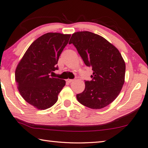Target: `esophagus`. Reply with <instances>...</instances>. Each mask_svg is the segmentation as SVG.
<instances>
[{
    "label": "esophagus",
    "instance_id": "34e87169",
    "mask_svg": "<svg viewBox=\"0 0 148 148\" xmlns=\"http://www.w3.org/2000/svg\"><path fill=\"white\" fill-rule=\"evenodd\" d=\"M74 79H66V82H68V83H71V82H74Z\"/></svg>",
    "mask_w": 148,
    "mask_h": 148
}]
</instances>
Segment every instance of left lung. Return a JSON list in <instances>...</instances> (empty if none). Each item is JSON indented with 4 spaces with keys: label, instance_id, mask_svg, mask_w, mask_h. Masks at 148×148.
<instances>
[{
    "label": "left lung",
    "instance_id": "8db88e82",
    "mask_svg": "<svg viewBox=\"0 0 148 148\" xmlns=\"http://www.w3.org/2000/svg\"><path fill=\"white\" fill-rule=\"evenodd\" d=\"M69 44H73L84 63L93 71L92 80L85 82L84 91L76 95L77 100L92 109L107 106L117 98L125 82V63L119 50L89 31L74 32Z\"/></svg>",
    "mask_w": 148,
    "mask_h": 148
}]
</instances>
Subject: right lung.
<instances>
[{
    "instance_id": "1",
    "label": "right lung",
    "mask_w": 148,
    "mask_h": 148,
    "mask_svg": "<svg viewBox=\"0 0 148 148\" xmlns=\"http://www.w3.org/2000/svg\"><path fill=\"white\" fill-rule=\"evenodd\" d=\"M71 36L44 34L32 42L17 64L15 79L19 93L37 109L46 110L56 104L65 86V80L49 76L58 69L59 56Z\"/></svg>"
}]
</instances>
